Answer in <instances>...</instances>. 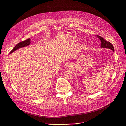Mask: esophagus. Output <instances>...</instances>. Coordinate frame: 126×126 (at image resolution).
Returning <instances> with one entry per match:
<instances>
[{
    "label": "esophagus",
    "instance_id": "1",
    "mask_svg": "<svg viewBox=\"0 0 126 126\" xmlns=\"http://www.w3.org/2000/svg\"><path fill=\"white\" fill-rule=\"evenodd\" d=\"M67 68H70V66H69V65H68V66H67Z\"/></svg>",
    "mask_w": 126,
    "mask_h": 126
}]
</instances>
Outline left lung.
Here are the masks:
<instances>
[{
    "label": "left lung",
    "mask_w": 126,
    "mask_h": 126,
    "mask_svg": "<svg viewBox=\"0 0 126 126\" xmlns=\"http://www.w3.org/2000/svg\"><path fill=\"white\" fill-rule=\"evenodd\" d=\"M96 37L99 38L100 41H101V44H100V47L103 48H108L111 50L112 51L114 52V49L113 47V45L109 42H107L105 41L103 38L101 37V36L96 35Z\"/></svg>",
    "instance_id": "1"
}]
</instances>
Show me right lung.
Instances as JSON below:
<instances>
[{
	"instance_id": "obj_1",
	"label": "right lung",
	"mask_w": 126,
	"mask_h": 126,
	"mask_svg": "<svg viewBox=\"0 0 126 126\" xmlns=\"http://www.w3.org/2000/svg\"><path fill=\"white\" fill-rule=\"evenodd\" d=\"M30 44H31V39L30 38H29V39H27L25 41H24L23 42L19 43L15 46V47L13 48V49L10 52L9 54L12 53L13 52H14V51L18 50V49H19V48H23V47H26L27 46H28L29 45H30Z\"/></svg>"
}]
</instances>
